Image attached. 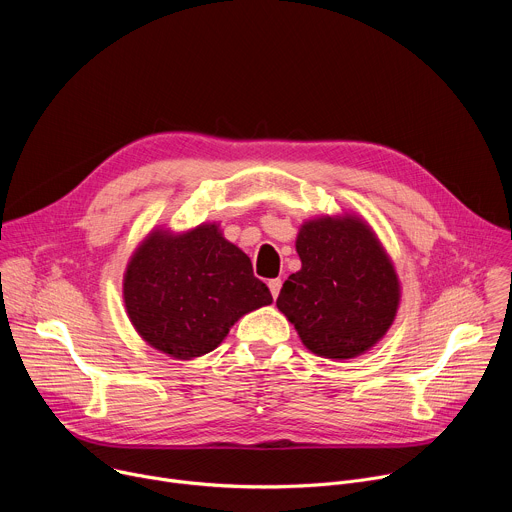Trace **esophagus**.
Here are the masks:
<instances>
[{
    "instance_id": "34e87169",
    "label": "esophagus",
    "mask_w": 512,
    "mask_h": 512,
    "mask_svg": "<svg viewBox=\"0 0 512 512\" xmlns=\"http://www.w3.org/2000/svg\"><path fill=\"white\" fill-rule=\"evenodd\" d=\"M269 291H271V296L273 298H277L279 296V289H281V279H269Z\"/></svg>"
}]
</instances>
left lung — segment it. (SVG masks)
<instances>
[{
  "label": "left lung",
  "mask_w": 512,
  "mask_h": 512,
  "mask_svg": "<svg viewBox=\"0 0 512 512\" xmlns=\"http://www.w3.org/2000/svg\"><path fill=\"white\" fill-rule=\"evenodd\" d=\"M296 249L302 269L285 279L277 308L318 356L369 350L399 306L395 269L373 231L354 216H326L302 227Z\"/></svg>",
  "instance_id": "1"
}]
</instances>
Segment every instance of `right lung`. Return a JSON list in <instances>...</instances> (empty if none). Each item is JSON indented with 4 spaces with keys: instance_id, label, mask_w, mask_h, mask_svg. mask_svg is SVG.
I'll return each mask as SVG.
<instances>
[{
    "instance_id": "right-lung-1",
    "label": "right lung",
    "mask_w": 512,
    "mask_h": 512,
    "mask_svg": "<svg viewBox=\"0 0 512 512\" xmlns=\"http://www.w3.org/2000/svg\"><path fill=\"white\" fill-rule=\"evenodd\" d=\"M123 298L141 338L176 358L214 350L243 314L273 302L251 259L214 225L152 235L127 267Z\"/></svg>"
}]
</instances>
